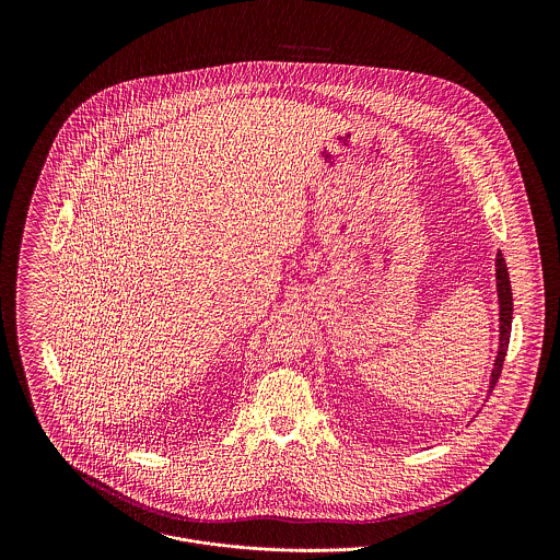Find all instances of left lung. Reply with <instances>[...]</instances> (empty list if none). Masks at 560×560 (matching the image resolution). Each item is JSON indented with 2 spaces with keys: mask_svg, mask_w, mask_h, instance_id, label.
<instances>
[{
  "mask_svg": "<svg viewBox=\"0 0 560 560\" xmlns=\"http://www.w3.org/2000/svg\"><path fill=\"white\" fill-rule=\"evenodd\" d=\"M495 287H498V304H500V342H498V355L491 369L489 377V393L493 390L500 373H502V362L506 355L509 347V336H511V320H513V293H511V280L506 271L504 256L498 252L495 256Z\"/></svg>",
  "mask_w": 560,
  "mask_h": 560,
  "instance_id": "8db88e82",
  "label": "left lung"
}]
</instances>
